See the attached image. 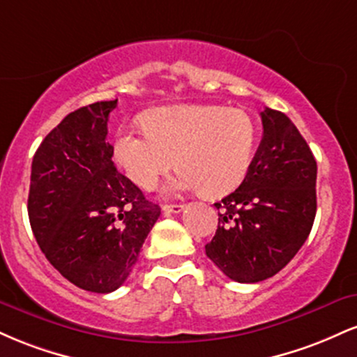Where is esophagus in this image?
Listing matches in <instances>:
<instances>
[{
  "label": "esophagus",
  "mask_w": 357,
  "mask_h": 357,
  "mask_svg": "<svg viewBox=\"0 0 357 357\" xmlns=\"http://www.w3.org/2000/svg\"><path fill=\"white\" fill-rule=\"evenodd\" d=\"M183 210V204H162V211L165 213H181Z\"/></svg>",
  "instance_id": "34e87169"
}]
</instances>
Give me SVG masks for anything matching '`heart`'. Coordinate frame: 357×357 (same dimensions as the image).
I'll return each mask as SVG.
<instances>
[{"instance_id":"heart-1","label":"heart","mask_w":357,"mask_h":357,"mask_svg":"<svg viewBox=\"0 0 357 357\" xmlns=\"http://www.w3.org/2000/svg\"><path fill=\"white\" fill-rule=\"evenodd\" d=\"M144 127H121L114 139V159L142 190H153L174 166V158L179 171L167 191L199 188L208 198H220L248 174L257 126L245 110L167 105L147 112Z\"/></svg>"}]
</instances>
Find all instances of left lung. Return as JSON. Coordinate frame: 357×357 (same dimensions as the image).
Instances as JSON below:
<instances>
[{
	"instance_id": "8db88e82",
	"label": "left lung",
	"mask_w": 357,
	"mask_h": 357,
	"mask_svg": "<svg viewBox=\"0 0 357 357\" xmlns=\"http://www.w3.org/2000/svg\"><path fill=\"white\" fill-rule=\"evenodd\" d=\"M264 136L248 174L215 203L218 228L206 255L231 280L255 284L296 257L312 230L317 162L294 122L273 109L260 112Z\"/></svg>"
}]
</instances>
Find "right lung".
Returning a JSON list of instances; mask_svg holds the SVG:
<instances>
[{
  "label": "right lung",
  "mask_w": 357,
  "mask_h": 357,
  "mask_svg": "<svg viewBox=\"0 0 357 357\" xmlns=\"http://www.w3.org/2000/svg\"><path fill=\"white\" fill-rule=\"evenodd\" d=\"M116 100L68 114L31 162L28 216L47 260L80 289L117 290L161 215L114 166L107 142Z\"/></svg>",
  "instance_id": "add662e5"
}]
</instances>
